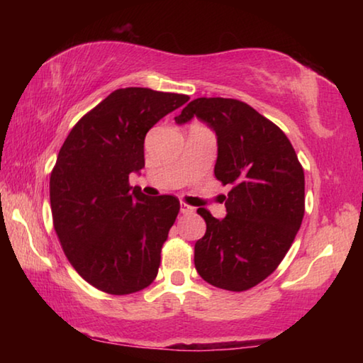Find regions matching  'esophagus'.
I'll return each mask as SVG.
<instances>
[{"label": "esophagus", "mask_w": 363, "mask_h": 363, "mask_svg": "<svg viewBox=\"0 0 363 363\" xmlns=\"http://www.w3.org/2000/svg\"><path fill=\"white\" fill-rule=\"evenodd\" d=\"M181 213L182 214H194L195 213V208L194 206H190V205H187V203H181Z\"/></svg>", "instance_id": "34e87169"}]
</instances>
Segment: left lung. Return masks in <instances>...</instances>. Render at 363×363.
I'll return each mask as SVG.
<instances>
[{
  "instance_id": "8db88e82",
  "label": "left lung",
  "mask_w": 363,
  "mask_h": 363,
  "mask_svg": "<svg viewBox=\"0 0 363 363\" xmlns=\"http://www.w3.org/2000/svg\"><path fill=\"white\" fill-rule=\"evenodd\" d=\"M194 116L216 131L214 176L232 186L224 219L196 210L206 232L195 243V269L213 286L247 291L279 267L303 223V164L285 133L242 101L199 97L174 120Z\"/></svg>"
}]
</instances>
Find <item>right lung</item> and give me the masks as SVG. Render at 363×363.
<instances>
[{
    "mask_svg": "<svg viewBox=\"0 0 363 363\" xmlns=\"http://www.w3.org/2000/svg\"><path fill=\"white\" fill-rule=\"evenodd\" d=\"M190 99L149 88L110 93L78 120L49 179L52 224L82 277L108 294L155 280L162 248L179 213L174 195L145 196L130 174L145 167L147 131Z\"/></svg>",
    "mask_w": 363,
    "mask_h": 363,
    "instance_id": "add662e5",
    "label": "right lung"
}]
</instances>
